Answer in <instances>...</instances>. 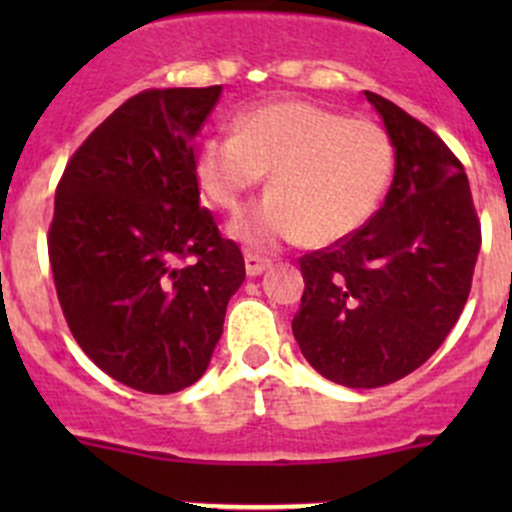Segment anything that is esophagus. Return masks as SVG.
Segmentation results:
<instances>
[{"instance_id": "esophagus-1", "label": "esophagus", "mask_w": 512, "mask_h": 512, "mask_svg": "<svg viewBox=\"0 0 512 512\" xmlns=\"http://www.w3.org/2000/svg\"><path fill=\"white\" fill-rule=\"evenodd\" d=\"M267 267H270V260H267V257L255 255V252H247V255H245V272L250 277L262 275V272H265Z\"/></svg>"}]
</instances>
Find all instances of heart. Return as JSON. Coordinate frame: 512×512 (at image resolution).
Returning a JSON list of instances; mask_svg holds the SVG:
<instances>
[{"label": "heart", "instance_id": "obj_1", "mask_svg": "<svg viewBox=\"0 0 512 512\" xmlns=\"http://www.w3.org/2000/svg\"><path fill=\"white\" fill-rule=\"evenodd\" d=\"M391 170L394 146L379 123L297 98L250 108L237 133L205 138L195 156L200 190L227 213L272 173V193L230 225L232 237L260 250L354 235L384 198Z\"/></svg>", "mask_w": 512, "mask_h": 512}]
</instances>
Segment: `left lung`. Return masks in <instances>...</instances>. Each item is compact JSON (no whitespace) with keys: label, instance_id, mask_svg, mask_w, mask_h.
I'll return each instance as SVG.
<instances>
[{"label":"left lung","instance_id":"1","mask_svg":"<svg viewBox=\"0 0 512 512\" xmlns=\"http://www.w3.org/2000/svg\"><path fill=\"white\" fill-rule=\"evenodd\" d=\"M396 153L394 183L369 223L299 260L292 332L334 384L376 389L428 359L466 307L480 223L461 160L428 126L364 91Z\"/></svg>","mask_w":512,"mask_h":512}]
</instances>
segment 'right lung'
Returning <instances> with one entry per match:
<instances>
[{"mask_svg":"<svg viewBox=\"0 0 512 512\" xmlns=\"http://www.w3.org/2000/svg\"><path fill=\"white\" fill-rule=\"evenodd\" d=\"M223 86L128 98L66 163L49 262L86 356L143 394L205 374L245 280L240 247L200 208L193 141Z\"/></svg>","mask_w":512,"mask_h":512,"instance_id":"1","label":"right lung"}]
</instances>
